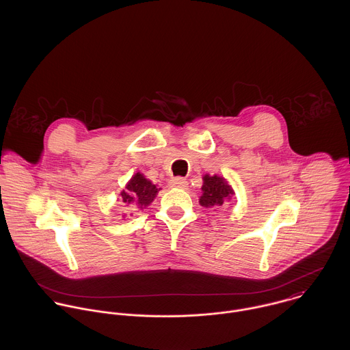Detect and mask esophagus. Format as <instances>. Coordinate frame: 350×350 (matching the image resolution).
<instances>
[{
  "mask_svg": "<svg viewBox=\"0 0 350 350\" xmlns=\"http://www.w3.org/2000/svg\"><path fill=\"white\" fill-rule=\"evenodd\" d=\"M170 186L174 187V189L185 190V189H187L189 183H187V180L183 179V178H172V179L170 180Z\"/></svg>",
  "mask_w": 350,
  "mask_h": 350,
  "instance_id": "esophagus-1",
  "label": "esophagus"
}]
</instances>
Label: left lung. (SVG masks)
Instances as JSON below:
<instances>
[{
    "label": "left lung",
    "instance_id": "left-lung-1",
    "mask_svg": "<svg viewBox=\"0 0 350 350\" xmlns=\"http://www.w3.org/2000/svg\"><path fill=\"white\" fill-rule=\"evenodd\" d=\"M202 196L200 203L203 207H214L222 206L224 202H229L234 196V190L229 185V182L224 176L218 175H203L202 185Z\"/></svg>",
    "mask_w": 350,
    "mask_h": 350
}]
</instances>
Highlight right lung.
<instances>
[{"label":"right lung","instance_id":"right-lung-1","mask_svg":"<svg viewBox=\"0 0 350 350\" xmlns=\"http://www.w3.org/2000/svg\"><path fill=\"white\" fill-rule=\"evenodd\" d=\"M159 190L160 189H157L156 185H153L150 179H147L144 174L136 172L125 185V189L121 191L120 196L122 203H125L126 206L133 204L143 210L147 206H150L156 198Z\"/></svg>","mask_w":350,"mask_h":350}]
</instances>
